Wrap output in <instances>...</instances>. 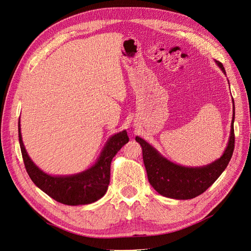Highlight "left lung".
<instances>
[{
    "instance_id": "1",
    "label": "left lung",
    "mask_w": 251,
    "mask_h": 251,
    "mask_svg": "<svg viewBox=\"0 0 251 251\" xmlns=\"http://www.w3.org/2000/svg\"><path fill=\"white\" fill-rule=\"evenodd\" d=\"M220 69L226 75L223 65L217 62ZM229 83V82H228ZM232 120L228 143L223 155L214 162L204 166H183L163 157L149 142L136 136L142 149L143 163L146 166L151 185L161 196L177 200L193 199L203 194L220 177L228 165L234 149V101L232 100Z\"/></svg>"
}]
</instances>
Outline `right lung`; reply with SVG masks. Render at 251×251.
<instances>
[{
    "mask_svg": "<svg viewBox=\"0 0 251 251\" xmlns=\"http://www.w3.org/2000/svg\"><path fill=\"white\" fill-rule=\"evenodd\" d=\"M19 141L26 171L33 183L52 199L66 205L91 204L104 196L110 183L112 159L123 148L128 137L124 130L112 135L96 162L88 170L69 176H53L43 172L29 157L24 147L19 119Z\"/></svg>",
    "mask_w": 251,
    "mask_h": 251,
    "instance_id": "add662e5",
    "label": "right lung"
}]
</instances>
